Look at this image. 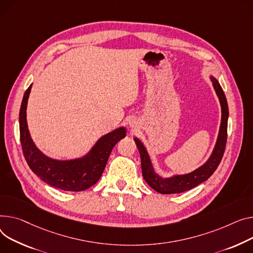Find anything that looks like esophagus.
I'll return each instance as SVG.
<instances>
[{
    "mask_svg": "<svg viewBox=\"0 0 253 253\" xmlns=\"http://www.w3.org/2000/svg\"><path fill=\"white\" fill-rule=\"evenodd\" d=\"M130 126H131V127H134V122H130Z\"/></svg>",
    "mask_w": 253,
    "mask_h": 253,
    "instance_id": "34e87169",
    "label": "esophagus"
}]
</instances>
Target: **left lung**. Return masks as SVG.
<instances>
[{"label": "left lung", "mask_w": 253, "mask_h": 253, "mask_svg": "<svg viewBox=\"0 0 253 253\" xmlns=\"http://www.w3.org/2000/svg\"><path fill=\"white\" fill-rule=\"evenodd\" d=\"M211 80L212 82L214 91L218 99H220V104L222 108V120L220 125V131H218L217 139H216L212 153L210 159L203 166L199 167L198 169L188 174L175 175L170 178H163L155 172L153 164H151L150 158L143 143L138 138L136 137L134 138V141H135L137 145L140 158H141L142 176L149 186L159 193H162V194L181 193L196 187L197 185L207 181L213 174V172L216 170L217 166L220 165L222 161L225 147H226V142H227L229 110H228L227 98L220 85V83H218V81L213 76H211Z\"/></svg>", "instance_id": "1"}]
</instances>
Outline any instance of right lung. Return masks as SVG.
Wrapping results in <instances>:
<instances>
[{
    "label": "right lung",
    "instance_id": "1",
    "mask_svg": "<svg viewBox=\"0 0 253 253\" xmlns=\"http://www.w3.org/2000/svg\"><path fill=\"white\" fill-rule=\"evenodd\" d=\"M31 86L32 84L23 95L19 113L21 146L31 171L50 186L65 191H82L91 187L102 176L113 147L126 136V129L117 128L100 137L82 158L69 161L50 159L36 146L28 130L26 108Z\"/></svg>",
    "mask_w": 253,
    "mask_h": 253
}]
</instances>
